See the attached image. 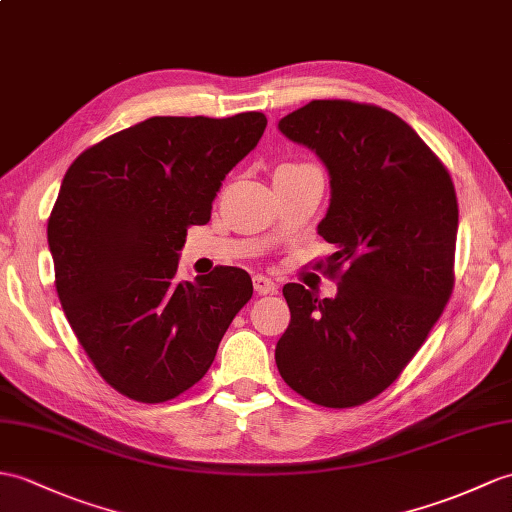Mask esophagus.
<instances>
[{
  "label": "esophagus",
  "instance_id": "esophagus-1",
  "mask_svg": "<svg viewBox=\"0 0 512 512\" xmlns=\"http://www.w3.org/2000/svg\"><path fill=\"white\" fill-rule=\"evenodd\" d=\"M253 285H255L257 294H275L279 290V285L264 275L253 277Z\"/></svg>",
  "mask_w": 512,
  "mask_h": 512
}]
</instances>
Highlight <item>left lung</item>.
Wrapping results in <instances>:
<instances>
[{
    "instance_id": "1",
    "label": "left lung",
    "mask_w": 512,
    "mask_h": 512,
    "mask_svg": "<svg viewBox=\"0 0 512 512\" xmlns=\"http://www.w3.org/2000/svg\"><path fill=\"white\" fill-rule=\"evenodd\" d=\"M281 133L318 154L331 200L318 233L336 246L334 299L301 283L283 296L290 325L275 349L283 382L325 408L384 392L421 349L454 290L458 200L441 159L375 104L312 100Z\"/></svg>"
}]
</instances>
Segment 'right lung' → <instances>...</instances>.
Here are the masks:
<instances>
[{"mask_svg": "<svg viewBox=\"0 0 512 512\" xmlns=\"http://www.w3.org/2000/svg\"><path fill=\"white\" fill-rule=\"evenodd\" d=\"M264 113L150 117L69 165L47 220L56 292L109 386L163 403L200 382L231 320L251 301L248 272L218 266L181 281L187 229L266 130Z\"/></svg>", "mask_w": 512, "mask_h": 512, "instance_id": "add662e5", "label": "right lung"}]
</instances>
